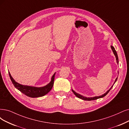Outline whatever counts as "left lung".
Segmentation results:
<instances>
[{"mask_svg":"<svg viewBox=\"0 0 129 129\" xmlns=\"http://www.w3.org/2000/svg\"><path fill=\"white\" fill-rule=\"evenodd\" d=\"M111 49H112V51H113V53H114V55H115V57H116V60L117 63V64H118V56H117V52H116V50H115V48H114V47H113V46H111ZM117 80V78H116V79H115V81H114V83H115L116 82ZM113 85H114V84H113ZM113 85L111 87V88L108 90V91H106L105 93L104 94H102V96H95V97H84V96H82L81 94H79V93H77V92H76L75 91H74L73 89H72V90L73 92L74 93V94L75 95V96H77L78 98H80V99H82V100H84V101H93V100H96V99H99V98H101L104 97V96H105L106 95V94L109 92V91H110L111 89H112V88L113 87Z\"/></svg>","mask_w":129,"mask_h":129,"instance_id":"left-lung-1","label":"left lung"}]
</instances>
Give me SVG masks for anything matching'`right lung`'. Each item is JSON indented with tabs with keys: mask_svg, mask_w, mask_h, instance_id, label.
Wrapping results in <instances>:
<instances>
[{
	"mask_svg": "<svg viewBox=\"0 0 129 129\" xmlns=\"http://www.w3.org/2000/svg\"><path fill=\"white\" fill-rule=\"evenodd\" d=\"M9 73V75L13 85L17 90L20 91L21 92L25 94L26 96L31 98H37L42 97L45 94L48 93L52 89L54 85V81L55 79V73L52 76L51 79V81L45 86L42 87H36L29 86V85H22L16 82L14 79L12 78L10 72Z\"/></svg>",
	"mask_w": 129,
	"mask_h": 129,
	"instance_id": "1",
	"label": "right lung"
}]
</instances>
